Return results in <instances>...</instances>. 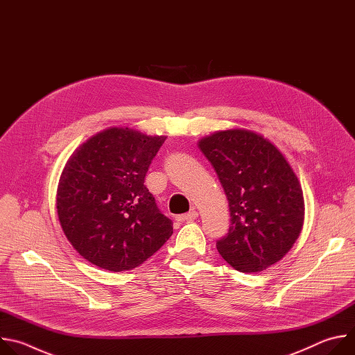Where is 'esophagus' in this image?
<instances>
[{
    "mask_svg": "<svg viewBox=\"0 0 355 355\" xmlns=\"http://www.w3.org/2000/svg\"><path fill=\"white\" fill-rule=\"evenodd\" d=\"M198 218V212L196 211H191L188 214H184V215H180L177 216V220L178 222H192Z\"/></svg>",
    "mask_w": 355,
    "mask_h": 355,
    "instance_id": "34e87169",
    "label": "esophagus"
}]
</instances>
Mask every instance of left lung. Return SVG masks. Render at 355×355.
<instances>
[{
    "instance_id": "left-lung-1",
    "label": "left lung",
    "mask_w": 355,
    "mask_h": 355,
    "mask_svg": "<svg viewBox=\"0 0 355 355\" xmlns=\"http://www.w3.org/2000/svg\"><path fill=\"white\" fill-rule=\"evenodd\" d=\"M229 200L230 226L216 241L234 270L259 272L278 263L300 234L305 204L297 177L281 151L244 129L199 141Z\"/></svg>"
}]
</instances>
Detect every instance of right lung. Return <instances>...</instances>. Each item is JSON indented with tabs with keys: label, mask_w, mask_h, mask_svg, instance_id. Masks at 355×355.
Instances as JSON below:
<instances>
[{
	"label": "right lung",
	"mask_w": 355,
	"mask_h": 355,
	"mask_svg": "<svg viewBox=\"0 0 355 355\" xmlns=\"http://www.w3.org/2000/svg\"><path fill=\"white\" fill-rule=\"evenodd\" d=\"M166 136L111 128L83 143L58 188V215L71 245L108 271L133 270L170 239L173 222L144 185Z\"/></svg>",
	"instance_id": "obj_1"
}]
</instances>
